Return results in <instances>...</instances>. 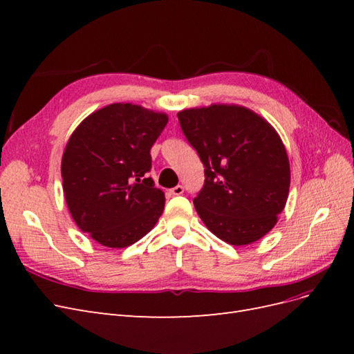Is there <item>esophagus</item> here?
Wrapping results in <instances>:
<instances>
[{
	"label": "esophagus",
	"instance_id": "34e87169",
	"mask_svg": "<svg viewBox=\"0 0 354 354\" xmlns=\"http://www.w3.org/2000/svg\"><path fill=\"white\" fill-rule=\"evenodd\" d=\"M183 194H185V187L181 185H178L173 189H169V195H173V196H178V195H183Z\"/></svg>",
	"mask_w": 354,
	"mask_h": 354
}]
</instances>
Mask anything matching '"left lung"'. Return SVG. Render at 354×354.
I'll return each instance as SVG.
<instances>
[{"label": "left lung", "instance_id": "obj_1", "mask_svg": "<svg viewBox=\"0 0 354 354\" xmlns=\"http://www.w3.org/2000/svg\"><path fill=\"white\" fill-rule=\"evenodd\" d=\"M177 116L205 167V181L194 199L203 224L234 246L261 239L289 194L291 171L279 134L243 106L211 104Z\"/></svg>", "mask_w": 354, "mask_h": 354}]
</instances>
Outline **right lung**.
I'll return each mask as SVG.
<instances>
[{"label":"right lung","instance_id":"add662e5","mask_svg":"<svg viewBox=\"0 0 354 354\" xmlns=\"http://www.w3.org/2000/svg\"><path fill=\"white\" fill-rule=\"evenodd\" d=\"M167 122L165 113L112 103L72 133L62 158L63 194L77 226L100 245H133L162 214L164 192L146 174Z\"/></svg>","mask_w":354,"mask_h":354}]
</instances>
